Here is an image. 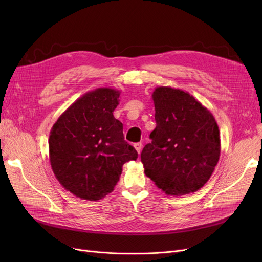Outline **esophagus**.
I'll use <instances>...</instances> for the list:
<instances>
[{
  "label": "esophagus",
  "mask_w": 262,
  "mask_h": 262,
  "mask_svg": "<svg viewBox=\"0 0 262 262\" xmlns=\"http://www.w3.org/2000/svg\"><path fill=\"white\" fill-rule=\"evenodd\" d=\"M134 147L136 148V150H137V152H138V154H140V152H141V149H142V143H141V142H138V143H135V144H134Z\"/></svg>",
  "instance_id": "34e87169"
}]
</instances>
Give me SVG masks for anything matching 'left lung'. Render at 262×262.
I'll list each match as a JSON object with an SVG mask.
<instances>
[{"mask_svg":"<svg viewBox=\"0 0 262 262\" xmlns=\"http://www.w3.org/2000/svg\"><path fill=\"white\" fill-rule=\"evenodd\" d=\"M156 127L141 153L144 173L168 195H185L209 181L221 142L214 117L189 92L155 88Z\"/></svg>","mask_w":262,"mask_h":262,"instance_id":"left-lung-1","label":"left lung"}]
</instances>
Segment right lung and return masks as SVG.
Segmentation results:
<instances>
[{
    "instance_id": "right-lung-1",
    "label": "right lung",
    "mask_w": 262,
    "mask_h": 262,
    "mask_svg": "<svg viewBox=\"0 0 262 262\" xmlns=\"http://www.w3.org/2000/svg\"><path fill=\"white\" fill-rule=\"evenodd\" d=\"M120 91L98 88L77 99L53 125L49 138L52 170L75 196L99 201L114 191L123 164L138 158L114 117Z\"/></svg>"
}]
</instances>
